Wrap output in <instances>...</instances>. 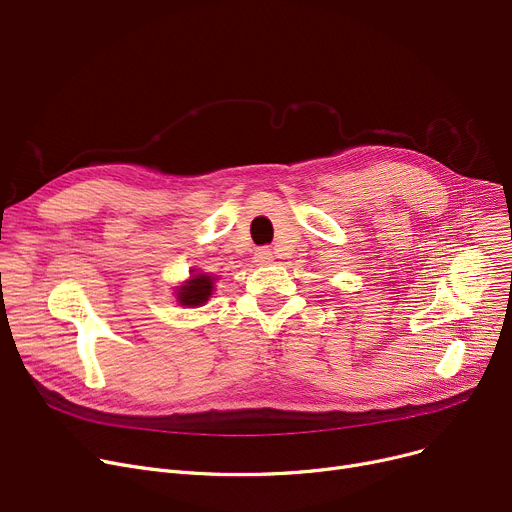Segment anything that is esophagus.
Here are the masks:
<instances>
[{"label": "esophagus", "instance_id": "1", "mask_svg": "<svg viewBox=\"0 0 512 512\" xmlns=\"http://www.w3.org/2000/svg\"><path fill=\"white\" fill-rule=\"evenodd\" d=\"M255 261L259 263V265H267L272 261V249H267V247H261V249H257L255 251Z\"/></svg>", "mask_w": 512, "mask_h": 512}]
</instances>
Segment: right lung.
<instances>
[{
	"label": "right lung",
	"mask_w": 512,
	"mask_h": 512,
	"mask_svg": "<svg viewBox=\"0 0 512 512\" xmlns=\"http://www.w3.org/2000/svg\"><path fill=\"white\" fill-rule=\"evenodd\" d=\"M211 290H213V278L205 274H197L193 276L191 282H186L180 288L178 301L180 305H186V307H197L211 297Z\"/></svg>",
	"instance_id": "add662e5"
}]
</instances>
